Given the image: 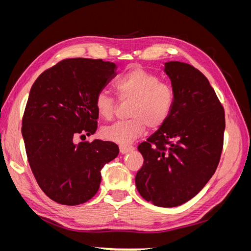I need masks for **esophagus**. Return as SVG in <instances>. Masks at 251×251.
<instances>
[{"instance_id": "obj_1", "label": "esophagus", "mask_w": 251, "mask_h": 251, "mask_svg": "<svg viewBox=\"0 0 251 251\" xmlns=\"http://www.w3.org/2000/svg\"><path fill=\"white\" fill-rule=\"evenodd\" d=\"M119 150L121 154H127L134 150V147L128 146V144H121L119 146Z\"/></svg>"}]
</instances>
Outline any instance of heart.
I'll return each mask as SVG.
<instances>
[{
  "label": "heart",
  "instance_id": "1",
  "mask_svg": "<svg viewBox=\"0 0 251 251\" xmlns=\"http://www.w3.org/2000/svg\"><path fill=\"white\" fill-rule=\"evenodd\" d=\"M115 89L121 100L131 101L127 110L130 119L102 127L104 139L128 143L140 137L146 126L155 130L168 120L174 104V91L168 83L161 82L157 74L140 67L132 68L116 82ZM95 108L100 117L111 119L115 100L101 90L95 96Z\"/></svg>",
  "mask_w": 251,
  "mask_h": 251
}]
</instances>
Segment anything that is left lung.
<instances>
[{
    "label": "left lung",
    "mask_w": 251,
    "mask_h": 251,
    "mask_svg": "<svg viewBox=\"0 0 251 251\" xmlns=\"http://www.w3.org/2000/svg\"><path fill=\"white\" fill-rule=\"evenodd\" d=\"M174 104L168 120L142 142L144 158L135 182L143 199L175 207L198 194L215 174L221 157L225 115L208 79L195 67L163 64Z\"/></svg>",
    "instance_id": "1"
}]
</instances>
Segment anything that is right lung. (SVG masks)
Listing matches in <instances>:
<instances>
[{
    "label": "right lung",
    "mask_w": 251,
    "mask_h": 251,
    "mask_svg": "<svg viewBox=\"0 0 251 251\" xmlns=\"http://www.w3.org/2000/svg\"><path fill=\"white\" fill-rule=\"evenodd\" d=\"M116 70L102 59H65L43 72L30 90L22 135L37 183L53 201L90 200L100 188L102 168L119 154L111 141L74 142L77 135L96 132L95 96Z\"/></svg>",
    "instance_id": "1"
}]
</instances>
